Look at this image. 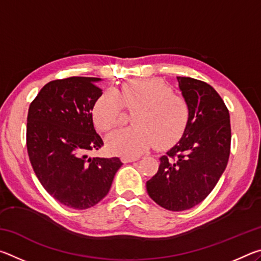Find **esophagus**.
Here are the masks:
<instances>
[{
    "instance_id": "1",
    "label": "esophagus",
    "mask_w": 261,
    "mask_h": 261,
    "mask_svg": "<svg viewBox=\"0 0 261 261\" xmlns=\"http://www.w3.org/2000/svg\"><path fill=\"white\" fill-rule=\"evenodd\" d=\"M137 160H139V156H124V158H122L123 162H134V161H137Z\"/></svg>"
}]
</instances>
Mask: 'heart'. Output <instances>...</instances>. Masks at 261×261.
Returning a JSON list of instances; mask_svg holds the SVG:
<instances>
[{
  "label": "heart",
  "instance_id": "heart-1",
  "mask_svg": "<svg viewBox=\"0 0 261 261\" xmlns=\"http://www.w3.org/2000/svg\"><path fill=\"white\" fill-rule=\"evenodd\" d=\"M124 108L134 112L135 126L117 130L107 138L110 152L139 155L155 145L167 149L180 140L187 131L191 109L183 95L176 94L160 79H135L118 88L106 90L94 101L92 117L101 131H109L123 120Z\"/></svg>",
  "mask_w": 261,
  "mask_h": 261
}]
</instances>
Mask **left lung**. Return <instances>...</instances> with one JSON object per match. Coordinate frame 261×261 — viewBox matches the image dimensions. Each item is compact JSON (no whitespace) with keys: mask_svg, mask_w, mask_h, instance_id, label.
<instances>
[{"mask_svg":"<svg viewBox=\"0 0 261 261\" xmlns=\"http://www.w3.org/2000/svg\"><path fill=\"white\" fill-rule=\"evenodd\" d=\"M177 81L191 109L189 126L146 183L148 196L173 212L192 208L208 196L226 169L231 141L229 110L218 92L194 78Z\"/></svg>","mask_w":261,"mask_h":261,"instance_id":"obj_1","label":"left lung"}]
</instances>
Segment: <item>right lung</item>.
I'll return each instance as SVG.
<instances>
[{
  "mask_svg": "<svg viewBox=\"0 0 261 261\" xmlns=\"http://www.w3.org/2000/svg\"><path fill=\"white\" fill-rule=\"evenodd\" d=\"M100 78L69 77L51 81L31 102L26 146L35 175L61 204L86 210L103 199L123 163L118 158H90L103 146L92 118L102 90Z\"/></svg>",
  "mask_w": 261,
  "mask_h": 261,
  "instance_id": "add662e5",
  "label": "right lung"
}]
</instances>
